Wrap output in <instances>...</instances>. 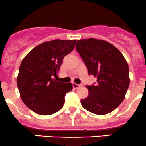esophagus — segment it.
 I'll return each mask as SVG.
<instances>
[{"label": "esophagus", "instance_id": "obj_1", "mask_svg": "<svg viewBox=\"0 0 146 146\" xmlns=\"http://www.w3.org/2000/svg\"><path fill=\"white\" fill-rule=\"evenodd\" d=\"M80 86H81V85H78V84H76V83H74V82H73V87L74 89H77V88H80Z\"/></svg>", "mask_w": 146, "mask_h": 146}]
</instances>
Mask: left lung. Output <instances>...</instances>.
Wrapping results in <instances>:
<instances>
[{
	"label": "left lung",
	"mask_w": 146,
	"mask_h": 146,
	"mask_svg": "<svg viewBox=\"0 0 146 146\" xmlns=\"http://www.w3.org/2000/svg\"><path fill=\"white\" fill-rule=\"evenodd\" d=\"M76 50L97 84L87 85L88 96L81 100L84 109L104 115L114 111L124 100L130 83L129 68L121 53L111 44L96 39H80Z\"/></svg>",
	"instance_id": "8db88e82"
}]
</instances>
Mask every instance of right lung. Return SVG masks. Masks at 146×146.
I'll return each instance as SVG.
<instances>
[{"instance_id": "right-lung-1", "label": "right lung", "mask_w": 146, "mask_h": 146, "mask_svg": "<svg viewBox=\"0 0 146 146\" xmlns=\"http://www.w3.org/2000/svg\"><path fill=\"white\" fill-rule=\"evenodd\" d=\"M76 40L46 42L23 58L17 78L20 98L34 112L51 115L64 106L65 95L73 89L70 82L56 81L63 59L74 48Z\"/></svg>"}]
</instances>
